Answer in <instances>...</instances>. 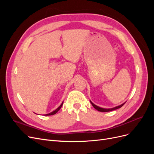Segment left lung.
I'll return each instance as SVG.
<instances>
[{"label":"left lung","instance_id":"obj_1","mask_svg":"<svg viewBox=\"0 0 154 154\" xmlns=\"http://www.w3.org/2000/svg\"><path fill=\"white\" fill-rule=\"evenodd\" d=\"M91 104H92V105L94 106V108L95 109H96L97 110H98V111H100V112H110V111H112V110H116V109H119V108H121V107H122L125 103H123V104H122V105H119V106H115V107H114V108H111V109H103V108H101V107H100V106H97V105H94V103H92V102L91 101Z\"/></svg>","mask_w":154,"mask_h":154}]
</instances>
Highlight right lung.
I'll return each mask as SVG.
<instances>
[{"label":"right lung","mask_w":154,"mask_h":154,"mask_svg":"<svg viewBox=\"0 0 154 154\" xmlns=\"http://www.w3.org/2000/svg\"><path fill=\"white\" fill-rule=\"evenodd\" d=\"M62 105H63V102H62V103L61 105H60L58 107V108H57V109H56L55 110L53 111L52 112H51V113H49V114H45V115H46V116H51V115H54V114H55L57 113V112H58L60 109H61V107L62 106Z\"/></svg>","instance_id":"1"}]
</instances>
